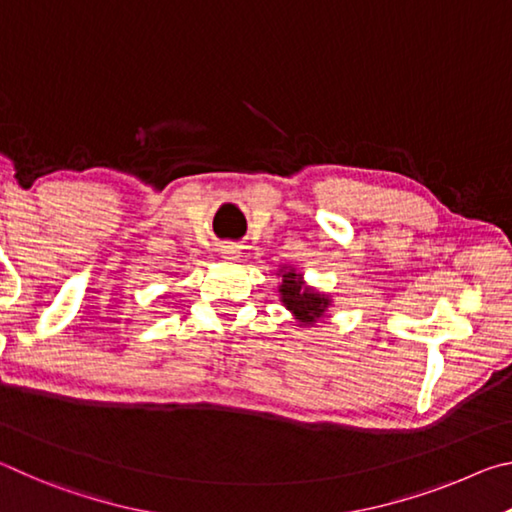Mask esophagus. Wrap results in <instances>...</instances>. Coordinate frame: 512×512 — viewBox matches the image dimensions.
Masks as SVG:
<instances>
[{"label": "esophagus", "mask_w": 512, "mask_h": 512, "mask_svg": "<svg viewBox=\"0 0 512 512\" xmlns=\"http://www.w3.org/2000/svg\"><path fill=\"white\" fill-rule=\"evenodd\" d=\"M221 253H223V257H228V259H237V257H241V246L239 244H223L221 246Z\"/></svg>", "instance_id": "esophagus-1"}]
</instances>
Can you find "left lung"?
I'll return each mask as SVG.
<instances>
[{"label": "left lung", "mask_w": 512, "mask_h": 512, "mask_svg": "<svg viewBox=\"0 0 512 512\" xmlns=\"http://www.w3.org/2000/svg\"><path fill=\"white\" fill-rule=\"evenodd\" d=\"M280 296L284 307L298 318L300 325H314L316 320L325 316L329 302H332L325 293L309 289L307 284L302 282V275L293 271V268L282 271Z\"/></svg>", "instance_id": "obj_1"}]
</instances>
